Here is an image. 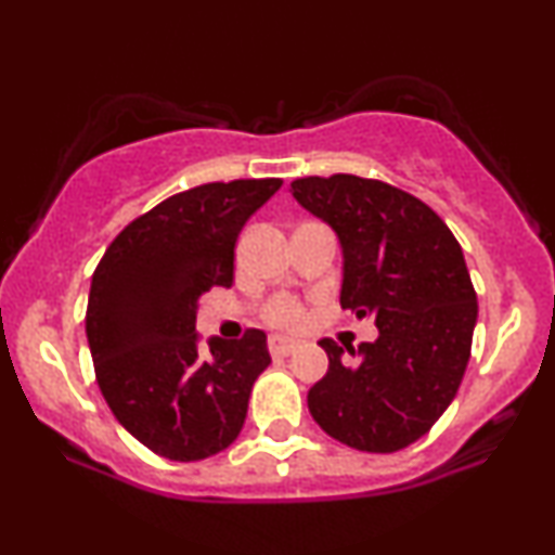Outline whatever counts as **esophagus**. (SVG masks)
I'll list each match as a JSON object with an SVG mask.
<instances>
[{"label":"esophagus","mask_w":555,"mask_h":555,"mask_svg":"<svg viewBox=\"0 0 555 555\" xmlns=\"http://www.w3.org/2000/svg\"><path fill=\"white\" fill-rule=\"evenodd\" d=\"M269 349L273 358H286V354H292L295 349H299V341L297 339H289V336H279L273 334L269 339Z\"/></svg>","instance_id":"obj_1"}]
</instances>
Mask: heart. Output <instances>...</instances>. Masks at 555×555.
I'll return each instance as SVG.
<instances>
[{"instance_id":"obj_1","label":"heart","mask_w":555,"mask_h":555,"mask_svg":"<svg viewBox=\"0 0 555 555\" xmlns=\"http://www.w3.org/2000/svg\"><path fill=\"white\" fill-rule=\"evenodd\" d=\"M269 318L276 326H289V323H295L299 318V308L292 299H279V302L271 305Z\"/></svg>"}]
</instances>
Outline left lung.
I'll use <instances>...</instances> for the list:
<instances>
[{"instance_id":"1","label":"left lung","mask_w":555,"mask_h":555,"mask_svg":"<svg viewBox=\"0 0 555 555\" xmlns=\"http://www.w3.org/2000/svg\"><path fill=\"white\" fill-rule=\"evenodd\" d=\"M289 193L339 237L341 308L378 328L358 362L318 341L328 371L308 391L310 415L358 451L404 449L443 415L467 371L477 295L460 242L433 208L386 182L305 177Z\"/></svg>"}]
</instances>
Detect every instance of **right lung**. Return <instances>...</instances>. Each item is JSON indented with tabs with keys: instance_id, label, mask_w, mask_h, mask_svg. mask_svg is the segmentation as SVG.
Returning a JSON list of instances; mask_svg holds the SVG:
<instances>
[{
	"instance_id": "obj_1",
	"label": "right lung",
	"mask_w": 555,
	"mask_h": 555,
	"mask_svg": "<svg viewBox=\"0 0 555 555\" xmlns=\"http://www.w3.org/2000/svg\"><path fill=\"white\" fill-rule=\"evenodd\" d=\"M282 180L208 182L127 224L93 271L86 336L119 425L171 462H197L240 436L266 334L211 336L201 349L197 297L232 286L234 242Z\"/></svg>"
}]
</instances>
